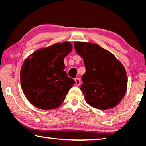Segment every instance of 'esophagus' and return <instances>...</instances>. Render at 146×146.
<instances>
[{"mask_svg": "<svg viewBox=\"0 0 146 146\" xmlns=\"http://www.w3.org/2000/svg\"><path fill=\"white\" fill-rule=\"evenodd\" d=\"M75 81H76V85L77 86H78L80 85L81 84V80L80 78H75Z\"/></svg>", "mask_w": 146, "mask_h": 146, "instance_id": "34e87169", "label": "esophagus"}]
</instances>
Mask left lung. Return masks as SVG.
Wrapping results in <instances>:
<instances>
[{"label": "left lung", "mask_w": 146, "mask_h": 146, "mask_svg": "<svg viewBox=\"0 0 146 146\" xmlns=\"http://www.w3.org/2000/svg\"><path fill=\"white\" fill-rule=\"evenodd\" d=\"M74 49L84 59L86 68L80 86L85 101L102 110L118 105L127 87V73L122 64L96 44L75 42Z\"/></svg>", "instance_id": "8db88e82"}]
</instances>
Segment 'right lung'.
<instances>
[{
    "label": "right lung",
    "instance_id": "add662e5",
    "mask_svg": "<svg viewBox=\"0 0 146 146\" xmlns=\"http://www.w3.org/2000/svg\"><path fill=\"white\" fill-rule=\"evenodd\" d=\"M72 50L70 42L56 43L38 49L24 61L21 84L29 102L40 109L58 108L76 83L64 70V59Z\"/></svg>",
    "mask_w": 146,
    "mask_h": 146
}]
</instances>
